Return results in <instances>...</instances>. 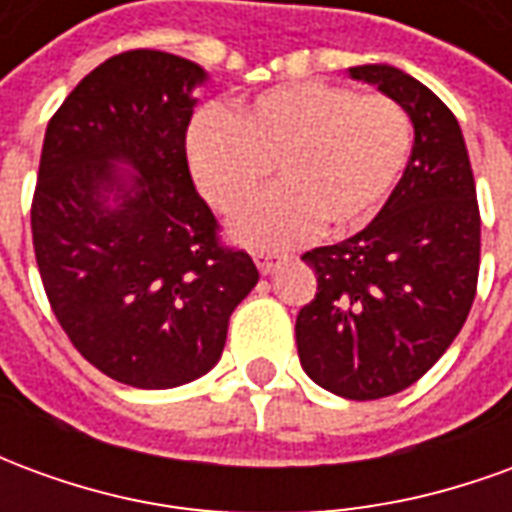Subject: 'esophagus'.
Listing matches in <instances>:
<instances>
[{"mask_svg": "<svg viewBox=\"0 0 512 512\" xmlns=\"http://www.w3.org/2000/svg\"><path fill=\"white\" fill-rule=\"evenodd\" d=\"M285 260H288V257L277 255V252H257L255 255V263L257 268H260V274H274Z\"/></svg>", "mask_w": 512, "mask_h": 512, "instance_id": "34e87169", "label": "esophagus"}]
</instances>
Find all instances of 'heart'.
I'll list each match as a JSON object with an SVG mask.
<instances>
[{
  "mask_svg": "<svg viewBox=\"0 0 512 512\" xmlns=\"http://www.w3.org/2000/svg\"><path fill=\"white\" fill-rule=\"evenodd\" d=\"M411 156V120L386 95L299 82L274 87L230 112H205L189 134V167L216 211L252 200L271 167L282 180L233 222L257 249L365 227L386 202Z\"/></svg>",
  "mask_w": 512,
  "mask_h": 512,
  "instance_id": "obj_1",
  "label": "heart"
}]
</instances>
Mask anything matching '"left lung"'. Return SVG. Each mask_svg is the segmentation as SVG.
I'll list each match as a JSON object with an SVG mask.
<instances>
[{
  "label": "left lung",
  "instance_id": "left-lung-1",
  "mask_svg": "<svg viewBox=\"0 0 512 512\" xmlns=\"http://www.w3.org/2000/svg\"><path fill=\"white\" fill-rule=\"evenodd\" d=\"M414 126V147L362 233L301 260L318 293L296 318L304 373L348 400H378L428 373L458 337L480 274V208L461 126L439 95L392 65H359Z\"/></svg>",
  "mask_w": 512,
  "mask_h": 512
}]
</instances>
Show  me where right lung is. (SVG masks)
<instances>
[{
  "label": "right lung",
  "mask_w": 512,
  "mask_h": 512,
  "mask_svg": "<svg viewBox=\"0 0 512 512\" xmlns=\"http://www.w3.org/2000/svg\"><path fill=\"white\" fill-rule=\"evenodd\" d=\"M205 79L167 51H123L73 87L43 139L32 244L51 310L90 365L136 389L205 376L260 277L222 246L191 180V90Z\"/></svg>",
  "instance_id": "obj_1"
}]
</instances>
